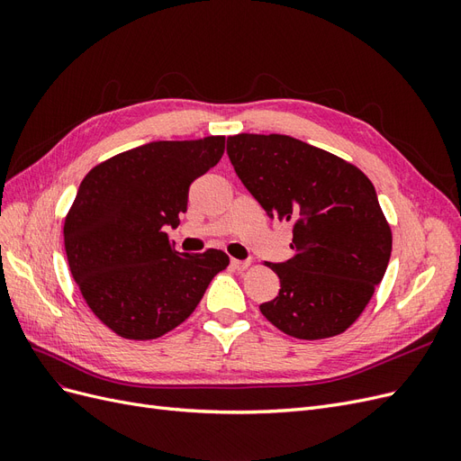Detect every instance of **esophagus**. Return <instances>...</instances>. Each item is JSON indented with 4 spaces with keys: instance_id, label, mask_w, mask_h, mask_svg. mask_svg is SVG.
<instances>
[{
    "instance_id": "1",
    "label": "esophagus",
    "mask_w": 461,
    "mask_h": 461,
    "mask_svg": "<svg viewBox=\"0 0 461 461\" xmlns=\"http://www.w3.org/2000/svg\"><path fill=\"white\" fill-rule=\"evenodd\" d=\"M230 265L236 271H246L249 267V261L248 259H230Z\"/></svg>"
}]
</instances>
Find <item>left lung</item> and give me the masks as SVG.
I'll list each match as a JSON object with an SVG mask.
<instances>
[{
    "label": "left lung",
    "mask_w": 461,
    "mask_h": 461,
    "mask_svg": "<svg viewBox=\"0 0 461 461\" xmlns=\"http://www.w3.org/2000/svg\"><path fill=\"white\" fill-rule=\"evenodd\" d=\"M227 153L265 213L292 225L294 256L265 263L281 290L261 313L302 340L344 332L366 310L393 252L373 183L356 165L285 134L229 136Z\"/></svg>",
    "instance_id": "8db88e82"
}]
</instances>
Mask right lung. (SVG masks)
<instances>
[{
  "mask_svg": "<svg viewBox=\"0 0 461 461\" xmlns=\"http://www.w3.org/2000/svg\"><path fill=\"white\" fill-rule=\"evenodd\" d=\"M222 153L225 136L149 142L95 165L80 183L63 227L68 269L88 308L119 337H163L227 269L221 249L180 254L167 234L186 212L190 185Z\"/></svg>",
  "mask_w": 461,
  "mask_h": 461,
  "instance_id": "obj_1",
  "label": "right lung"
}]
</instances>
